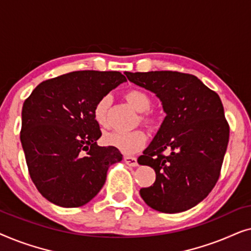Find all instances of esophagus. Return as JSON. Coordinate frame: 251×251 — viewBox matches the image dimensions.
I'll return each mask as SVG.
<instances>
[{"instance_id": "esophagus-1", "label": "esophagus", "mask_w": 251, "mask_h": 251, "mask_svg": "<svg viewBox=\"0 0 251 251\" xmlns=\"http://www.w3.org/2000/svg\"><path fill=\"white\" fill-rule=\"evenodd\" d=\"M125 162H126V164H128V166H130V167H137V166H138V162H137V159L135 156L126 155L125 156Z\"/></svg>"}]
</instances>
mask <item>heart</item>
<instances>
[{"label": "heart", "instance_id": "obj_1", "mask_svg": "<svg viewBox=\"0 0 251 251\" xmlns=\"http://www.w3.org/2000/svg\"><path fill=\"white\" fill-rule=\"evenodd\" d=\"M126 100L137 112L143 113L140 121L149 128H154L157 125V116L152 112H147L151 107L152 99L144 90L130 89L125 94ZM109 104L108 96H104L96 102L94 107L95 121L100 126L107 123V109ZM105 142L108 145L114 146L125 154H132L144 147L147 142V135L144 130L137 129L129 132H111L105 136Z\"/></svg>", "mask_w": 251, "mask_h": 251}]
</instances>
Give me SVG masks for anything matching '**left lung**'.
Segmentation results:
<instances>
[{
    "mask_svg": "<svg viewBox=\"0 0 251 251\" xmlns=\"http://www.w3.org/2000/svg\"><path fill=\"white\" fill-rule=\"evenodd\" d=\"M130 82L156 95L166 113L152 143L138 157L156 178L140 188L154 210L176 214L207 198L217 183L229 138L219 96L192 74L173 71L126 72ZM169 149L171 154L163 152Z\"/></svg>",
    "mask_w": 251,
    "mask_h": 251,
    "instance_id": "obj_1",
    "label": "left lung"
}]
</instances>
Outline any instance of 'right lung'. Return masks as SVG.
Segmentation results:
<instances>
[{"instance_id": "right-lung-1", "label": "right lung", "mask_w": 251, "mask_h": 251, "mask_svg": "<svg viewBox=\"0 0 251 251\" xmlns=\"http://www.w3.org/2000/svg\"><path fill=\"white\" fill-rule=\"evenodd\" d=\"M126 81L120 72H71L43 81L24 102L20 142L28 173L51 203H88L104 186L109 166L122 160L116 147L97 145L101 131L94 107Z\"/></svg>"}]
</instances>
